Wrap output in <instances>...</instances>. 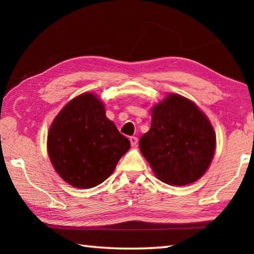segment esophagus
Returning a JSON list of instances; mask_svg holds the SVG:
<instances>
[{
	"label": "esophagus",
	"instance_id": "1",
	"mask_svg": "<svg viewBox=\"0 0 254 254\" xmlns=\"http://www.w3.org/2000/svg\"><path fill=\"white\" fill-rule=\"evenodd\" d=\"M130 142L132 147H135L136 143H137V137L136 136H131L130 137Z\"/></svg>",
	"mask_w": 254,
	"mask_h": 254
}]
</instances>
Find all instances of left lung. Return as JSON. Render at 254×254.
<instances>
[{"instance_id": "1", "label": "left lung", "mask_w": 254, "mask_h": 254, "mask_svg": "<svg viewBox=\"0 0 254 254\" xmlns=\"http://www.w3.org/2000/svg\"><path fill=\"white\" fill-rule=\"evenodd\" d=\"M216 144L212 124L188 98L169 94L151 110V127L140 137L143 157L161 182L195 183L212 162Z\"/></svg>"}]
</instances>
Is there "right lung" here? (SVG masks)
I'll return each instance as SVG.
<instances>
[{"label": "right lung", "mask_w": 254, "mask_h": 254, "mask_svg": "<svg viewBox=\"0 0 254 254\" xmlns=\"http://www.w3.org/2000/svg\"><path fill=\"white\" fill-rule=\"evenodd\" d=\"M47 148L55 170L77 188H92L110 177L130 141L106 118L92 93L71 100L54 120Z\"/></svg>", "instance_id": "obj_1"}]
</instances>
